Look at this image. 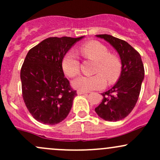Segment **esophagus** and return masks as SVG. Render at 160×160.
Listing matches in <instances>:
<instances>
[{
    "instance_id": "esophagus-1",
    "label": "esophagus",
    "mask_w": 160,
    "mask_h": 160,
    "mask_svg": "<svg viewBox=\"0 0 160 160\" xmlns=\"http://www.w3.org/2000/svg\"><path fill=\"white\" fill-rule=\"evenodd\" d=\"M77 93L78 95H83V94H86V93H88V92L82 91V90H77Z\"/></svg>"
}]
</instances>
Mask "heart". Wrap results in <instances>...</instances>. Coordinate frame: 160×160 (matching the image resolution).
I'll return each mask as SVG.
<instances>
[{
  "mask_svg": "<svg viewBox=\"0 0 160 160\" xmlns=\"http://www.w3.org/2000/svg\"><path fill=\"white\" fill-rule=\"evenodd\" d=\"M82 56L96 62L93 76H80L72 82V88L82 91L101 90L105 88L107 80L114 83L118 79L122 70V63L118 58L109 53L104 45L98 41H90L80 47ZM62 68L67 76L74 77L80 72V62L72 51L66 53L62 60Z\"/></svg>",
  "mask_w": 160,
  "mask_h": 160,
  "instance_id": "obj_1",
  "label": "heart"
}]
</instances>
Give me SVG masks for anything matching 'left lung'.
I'll list each match as a JSON object with an SVG mask.
<instances>
[{
  "mask_svg": "<svg viewBox=\"0 0 160 160\" xmlns=\"http://www.w3.org/2000/svg\"><path fill=\"white\" fill-rule=\"evenodd\" d=\"M96 36L110 43L118 52L122 71L114 87L102 93V102L95 111L104 120L117 122L126 118L136 104L144 79V66L139 53L127 42L106 34Z\"/></svg>",
  "mask_w": 160,
  "mask_h": 160,
  "instance_id": "left-lung-1",
  "label": "left lung"
}]
</instances>
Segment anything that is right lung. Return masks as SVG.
<instances>
[{
	"instance_id": "add662e5",
	"label": "right lung",
	"mask_w": 160,
	"mask_h": 160,
	"mask_svg": "<svg viewBox=\"0 0 160 160\" xmlns=\"http://www.w3.org/2000/svg\"><path fill=\"white\" fill-rule=\"evenodd\" d=\"M79 38L50 37L28 51L21 69L22 97L32 117L45 125L63 121L77 90L64 77L62 60Z\"/></svg>"
}]
</instances>
